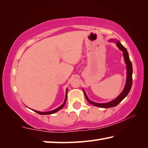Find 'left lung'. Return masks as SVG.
Here are the masks:
<instances>
[{
    "label": "left lung",
    "mask_w": 148,
    "mask_h": 148,
    "mask_svg": "<svg viewBox=\"0 0 148 148\" xmlns=\"http://www.w3.org/2000/svg\"><path fill=\"white\" fill-rule=\"evenodd\" d=\"M117 46L119 47V49H121L123 52V56H124V59H125V63L127 64V82H126V85H125V87L123 89V91L120 94L117 98L110 102H108V103H104V104H99V103H96V102H92L90 101V100L87 98V95L86 94V92L84 91V95L85 97L87 99V101H88L89 103H91L92 104H93L94 106H98V107H101V108H112V107H114L116 106L117 105H118L120 102H121L123 100L127 95L129 94V92L130 91V90L131 89L132 87V62L131 61V60L129 59V53L127 52V49L123 46V45L120 43L119 41L116 42Z\"/></svg>",
    "instance_id": "obj_1"
}]
</instances>
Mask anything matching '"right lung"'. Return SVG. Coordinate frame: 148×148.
Listing matches in <instances>:
<instances>
[{
	"mask_svg": "<svg viewBox=\"0 0 148 148\" xmlns=\"http://www.w3.org/2000/svg\"><path fill=\"white\" fill-rule=\"evenodd\" d=\"M66 94L67 95V90H66ZM66 98H67V95H66V97H65V100H64V102H63V104H62L61 105V106H60L59 108H56V110H52V111L46 112H38V111H36V110H33V111H34L35 112H36L37 114H40V115H48V114H53V113H56V112H57V111H59V110H61V109H62V108H63V106H64V104H65V102H66Z\"/></svg>",
	"mask_w": 148,
	"mask_h": 148,
	"instance_id": "1",
	"label": "right lung"
}]
</instances>
